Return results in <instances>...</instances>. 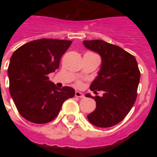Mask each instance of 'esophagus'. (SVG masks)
I'll use <instances>...</instances> for the list:
<instances>
[{
	"mask_svg": "<svg viewBox=\"0 0 157 157\" xmlns=\"http://www.w3.org/2000/svg\"><path fill=\"white\" fill-rule=\"evenodd\" d=\"M75 96L76 98H83L85 97V96L83 95V93L78 92V91H76V92H75Z\"/></svg>",
	"mask_w": 157,
	"mask_h": 157,
	"instance_id": "esophagus-1",
	"label": "esophagus"
}]
</instances>
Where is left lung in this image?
<instances>
[{"label": "left lung", "instance_id": "8db88e82", "mask_svg": "<svg viewBox=\"0 0 157 157\" xmlns=\"http://www.w3.org/2000/svg\"><path fill=\"white\" fill-rule=\"evenodd\" d=\"M83 44L102 58L98 75L90 89L103 91L102 97H86L96 101L97 108L87 115L92 124L100 128L112 127L126 117L135 103L140 72L135 56L117 45L103 40H85Z\"/></svg>", "mask_w": 157, "mask_h": 157}]
</instances>
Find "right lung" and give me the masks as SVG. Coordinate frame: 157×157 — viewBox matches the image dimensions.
I'll return each mask as SVG.
<instances>
[{
	"mask_svg": "<svg viewBox=\"0 0 157 157\" xmlns=\"http://www.w3.org/2000/svg\"><path fill=\"white\" fill-rule=\"evenodd\" d=\"M71 43L38 39L12 54L8 66L9 90L19 113L28 121L40 124L54 120L63 102L75 96L72 87L59 88L48 77L59 68L61 56Z\"/></svg>",
	"mask_w": 157,
	"mask_h": 157,
	"instance_id": "right-lung-1",
	"label": "right lung"
}]
</instances>
